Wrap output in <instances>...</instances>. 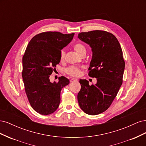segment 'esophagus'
I'll list each match as a JSON object with an SVG mask.
<instances>
[{
    "label": "esophagus",
    "instance_id": "obj_1",
    "mask_svg": "<svg viewBox=\"0 0 146 146\" xmlns=\"http://www.w3.org/2000/svg\"><path fill=\"white\" fill-rule=\"evenodd\" d=\"M78 80H77V78H71V79H70V82H76V81H77Z\"/></svg>",
    "mask_w": 146,
    "mask_h": 146
}]
</instances>
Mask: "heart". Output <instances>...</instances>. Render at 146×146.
I'll list each match as a JSON object with an SVG mask.
<instances>
[{"mask_svg": "<svg viewBox=\"0 0 146 146\" xmlns=\"http://www.w3.org/2000/svg\"><path fill=\"white\" fill-rule=\"evenodd\" d=\"M74 49L75 50L78 55H81L83 52H86V48L80 42H77L74 45ZM65 56V52L64 50H61L60 52V61H63L64 59ZM66 72L69 76L72 77H78L81 74V69L78 67H76V66H70V67L66 69Z\"/></svg>", "mask_w": 146, "mask_h": 146, "instance_id": "b5f03b06", "label": "heart"}]
</instances>
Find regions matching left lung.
<instances>
[{
  "instance_id": "8db88e82",
  "label": "left lung",
  "mask_w": 146,
  "mask_h": 146,
  "mask_svg": "<svg viewBox=\"0 0 146 146\" xmlns=\"http://www.w3.org/2000/svg\"><path fill=\"white\" fill-rule=\"evenodd\" d=\"M78 38L91 48L89 76L97 78L95 85L80 80L81 90L77 95L80 108L90 115L106 111L115 99L122 83L125 61L117 38L102 30L79 33Z\"/></svg>"
}]
</instances>
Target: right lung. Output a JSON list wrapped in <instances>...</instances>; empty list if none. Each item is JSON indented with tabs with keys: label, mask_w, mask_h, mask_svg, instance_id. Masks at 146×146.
I'll list each match as a JSON object with an SVG mask.
<instances>
[{
	"label": "right lung",
	"mask_w": 146,
	"mask_h": 146,
	"mask_svg": "<svg viewBox=\"0 0 146 146\" xmlns=\"http://www.w3.org/2000/svg\"><path fill=\"white\" fill-rule=\"evenodd\" d=\"M74 33L47 32L35 36L23 58V72L26 94L33 109L42 115L55 112L60 103L61 89L69 83L61 76L50 82L54 68L59 64L60 52L72 40Z\"/></svg>",
	"instance_id": "1"
}]
</instances>
